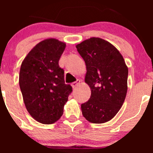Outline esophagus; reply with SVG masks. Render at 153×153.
Returning a JSON list of instances; mask_svg holds the SVG:
<instances>
[{
    "label": "esophagus",
    "mask_w": 153,
    "mask_h": 153,
    "mask_svg": "<svg viewBox=\"0 0 153 153\" xmlns=\"http://www.w3.org/2000/svg\"><path fill=\"white\" fill-rule=\"evenodd\" d=\"M79 83H80V80H78H78H77L76 81H75V82H72V83H71V85H72V87L73 88H75V87L78 86Z\"/></svg>",
    "instance_id": "1"
}]
</instances>
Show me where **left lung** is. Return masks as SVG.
I'll list each match as a JSON object with an SVG mask.
<instances>
[{"instance_id":"8db88e82","label":"left lung","mask_w":153,"mask_h":153,"mask_svg":"<svg viewBox=\"0 0 153 153\" xmlns=\"http://www.w3.org/2000/svg\"><path fill=\"white\" fill-rule=\"evenodd\" d=\"M84 59L85 82L91 95L81 104L82 114L88 122L101 124L118 113L127 91L128 68L120 52L108 42L93 37L76 45Z\"/></svg>"}]
</instances>
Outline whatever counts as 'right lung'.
<instances>
[{"mask_svg":"<svg viewBox=\"0 0 153 153\" xmlns=\"http://www.w3.org/2000/svg\"><path fill=\"white\" fill-rule=\"evenodd\" d=\"M65 48V44L57 39H45L29 52L21 65L19 85L26 109L42 124H53L60 118L73 91L59 65Z\"/></svg>","mask_w":153,"mask_h":153,"instance_id":"obj_1","label":"right lung"}]
</instances>
